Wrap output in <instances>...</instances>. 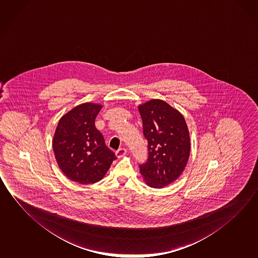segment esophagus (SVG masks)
<instances>
[{"label":"esophagus","instance_id":"34e87169","mask_svg":"<svg viewBox=\"0 0 258 258\" xmlns=\"http://www.w3.org/2000/svg\"><path fill=\"white\" fill-rule=\"evenodd\" d=\"M126 154H127V150L125 148H119V150L116 151V153H115V155L118 158H121Z\"/></svg>","mask_w":258,"mask_h":258}]
</instances>
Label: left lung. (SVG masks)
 <instances>
[{
    "label": "left lung",
    "mask_w": 258,
    "mask_h": 258,
    "mask_svg": "<svg viewBox=\"0 0 258 258\" xmlns=\"http://www.w3.org/2000/svg\"><path fill=\"white\" fill-rule=\"evenodd\" d=\"M148 158L139 164L145 182L162 188L173 182L186 167L190 139L182 114L163 100L153 99L139 106Z\"/></svg>",
    "instance_id": "1"
}]
</instances>
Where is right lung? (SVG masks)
Listing matches in <instances>:
<instances>
[{
  "label": "right lung",
  "instance_id": "right-lung-1",
  "mask_svg": "<svg viewBox=\"0 0 258 258\" xmlns=\"http://www.w3.org/2000/svg\"><path fill=\"white\" fill-rule=\"evenodd\" d=\"M102 105L86 103L73 108L59 119L52 141L59 169L80 184L101 180L116 159L96 130L95 118Z\"/></svg>",
  "mask_w": 258,
  "mask_h": 258
}]
</instances>
